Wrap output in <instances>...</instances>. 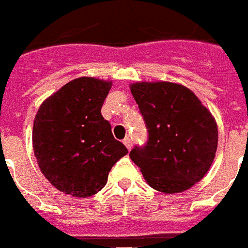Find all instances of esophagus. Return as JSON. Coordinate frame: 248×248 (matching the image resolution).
Returning <instances> with one entry per match:
<instances>
[{
  "mask_svg": "<svg viewBox=\"0 0 248 248\" xmlns=\"http://www.w3.org/2000/svg\"><path fill=\"white\" fill-rule=\"evenodd\" d=\"M123 143L125 144V147L128 148V150H130V148H132V146H133V143H132V140H130L129 137H126L125 140H123Z\"/></svg>",
  "mask_w": 248,
  "mask_h": 248,
  "instance_id": "esophagus-1",
  "label": "esophagus"
}]
</instances>
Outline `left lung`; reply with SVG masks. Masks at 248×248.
Instances as JSON below:
<instances>
[{
  "instance_id": "left-lung-1",
  "label": "left lung",
  "mask_w": 248,
  "mask_h": 248,
  "mask_svg": "<svg viewBox=\"0 0 248 248\" xmlns=\"http://www.w3.org/2000/svg\"><path fill=\"white\" fill-rule=\"evenodd\" d=\"M130 92L147 129V142L129 156L152 188L183 192L205 177L217 147L213 115L191 90L169 82L136 83Z\"/></svg>"
}]
</instances>
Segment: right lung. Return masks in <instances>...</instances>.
<instances>
[{
	"instance_id": "obj_1",
	"label": "right lung",
	"mask_w": 248,
	"mask_h": 248,
	"mask_svg": "<svg viewBox=\"0 0 248 248\" xmlns=\"http://www.w3.org/2000/svg\"><path fill=\"white\" fill-rule=\"evenodd\" d=\"M110 88L111 82L74 79L48 97L35 115L33 150L39 169L66 195L97 193L112 166L128 154L101 115Z\"/></svg>"
}]
</instances>
